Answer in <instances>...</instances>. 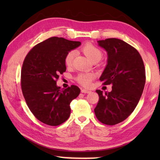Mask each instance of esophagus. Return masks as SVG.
Here are the masks:
<instances>
[{
  "label": "esophagus",
  "instance_id": "obj_1",
  "mask_svg": "<svg viewBox=\"0 0 160 160\" xmlns=\"http://www.w3.org/2000/svg\"><path fill=\"white\" fill-rule=\"evenodd\" d=\"M81 92H82V93L90 94V93H91V91L90 90H85V89H82V90H81Z\"/></svg>",
  "mask_w": 160,
  "mask_h": 160
}]
</instances>
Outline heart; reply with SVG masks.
<instances>
[{
    "label": "heart",
    "instance_id": "obj_1",
    "mask_svg": "<svg viewBox=\"0 0 160 160\" xmlns=\"http://www.w3.org/2000/svg\"><path fill=\"white\" fill-rule=\"evenodd\" d=\"M82 53L92 62H97L101 60L103 57V53L99 48L90 43H87L81 48ZM75 52L70 51L68 52L64 58V63L66 66H70L72 63ZM95 78V74L92 72H81L76 77L77 82L80 85L85 88H89L92 85V82Z\"/></svg>",
    "mask_w": 160,
    "mask_h": 160
}]
</instances>
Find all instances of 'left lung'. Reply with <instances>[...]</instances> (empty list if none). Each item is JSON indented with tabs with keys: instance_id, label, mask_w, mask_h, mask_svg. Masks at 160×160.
<instances>
[{
	"instance_id": "8db88e82",
	"label": "left lung",
	"mask_w": 160,
	"mask_h": 160,
	"mask_svg": "<svg viewBox=\"0 0 160 160\" xmlns=\"http://www.w3.org/2000/svg\"><path fill=\"white\" fill-rule=\"evenodd\" d=\"M98 44L108 55L99 80L104 85H112V90H96L99 99L94 113L100 122L113 126L126 119L136 107L144 90L145 69L138 51L122 40L109 38Z\"/></svg>"
}]
</instances>
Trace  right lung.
<instances>
[{"label":"right lung","instance_id":"add662e5","mask_svg":"<svg viewBox=\"0 0 160 160\" xmlns=\"http://www.w3.org/2000/svg\"><path fill=\"white\" fill-rule=\"evenodd\" d=\"M81 44L62 37H53L32 48L21 70V88L29 110L38 120L56 126L70 114V104L80 92L76 85L61 90L56 82L66 71V54Z\"/></svg>","mask_w":160,"mask_h":160}]
</instances>
